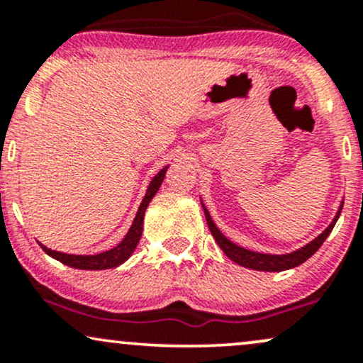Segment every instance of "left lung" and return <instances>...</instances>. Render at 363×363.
<instances>
[{
	"label": "left lung",
	"instance_id": "obj_1",
	"mask_svg": "<svg viewBox=\"0 0 363 363\" xmlns=\"http://www.w3.org/2000/svg\"><path fill=\"white\" fill-rule=\"evenodd\" d=\"M201 206H203V211H205L206 223H208V227H210L211 235L215 237L216 244L220 245V249L225 252V256L230 257V259L237 262V264L244 266V268H249V269H256V272H285V269H291V268H295V266L306 262L312 256V254H314L320 247V245H323L324 240L328 239V235L331 234L335 223L338 222L341 208H343V203L340 205L335 218H333V222L329 223L328 227L324 228V230L320 232V234L315 237L314 240H311L309 244L298 247L297 251H291L286 254L257 252V251H251V249H245V247H242V245L232 242V240L227 239V237L222 234V230L216 227L213 218H211L210 211L206 210L205 203H203V199H201Z\"/></svg>",
	"mask_w": 363,
	"mask_h": 363
}]
</instances>
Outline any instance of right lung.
<instances>
[{
    "instance_id": "right-lung-1",
    "label": "right lung",
    "mask_w": 363,
    "mask_h": 363,
    "mask_svg": "<svg viewBox=\"0 0 363 363\" xmlns=\"http://www.w3.org/2000/svg\"><path fill=\"white\" fill-rule=\"evenodd\" d=\"M169 165H165L164 169H160V172L157 174L155 177L150 181L147 194H145L143 201L136 211L135 220H133L131 227H129L128 234L124 235V239L116 245V247L109 249V251H104L99 254H90V256H85V254H66V252H60V251H52V249L45 247L44 244H40V247L44 249L45 254L57 259L62 264L69 266V268H77V269H109V268H116V266L123 264L124 261L129 259L133 251L138 245L140 239H141V232H143V218H145V211L150 205V201L153 199V196L157 194V191L160 189L162 182H164L165 172H167Z\"/></svg>"
}]
</instances>
